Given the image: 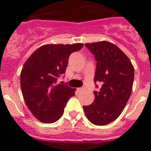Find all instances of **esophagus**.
I'll return each instance as SVG.
<instances>
[{"instance_id":"1","label":"esophagus","mask_w":151,"mask_h":151,"mask_svg":"<svg viewBox=\"0 0 151 151\" xmlns=\"http://www.w3.org/2000/svg\"><path fill=\"white\" fill-rule=\"evenodd\" d=\"M84 90H85V88H77V91H78V92H81Z\"/></svg>"}]
</instances>
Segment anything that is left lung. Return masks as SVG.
Instances as JSON below:
<instances>
[{"label": "left lung", "mask_w": 151, "mask_h": 151, "mask_svg": "<svg viewBox=\"0 0 151 151\" xmlns=\"http://www.w3.org/2000/svg\"><path fill=\"white\" fill-rule=\"evenodd\" d=\"M94 56L96 70L94 82L101 87L94 91L93 104L84 106L91 123L105 125L116 119L127 104L132 90L134 67L130 60L115 45L108 41L85 44Z\"/></svg>", "instance_id": "obj_1"}]
</instances>
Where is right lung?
Returning <instances> with one entry per match:
<instances>
[{"mask_svg":"<svg viewBox=\"0 0 151 151\" xmlns=\"http://www.w3.org/2000/svg\"><path fill=\"white\" fill-rule=\"evenodd\" d=\"M83 44L47 45L35 50L24 64L20 85L24 101L36 119L52 123L62 116L76 89L57 84L65 73L70 54L82 48Z\"/></svg>","mask_w":151,"mask_h":151,"instance_id":"add662e5","label":"right lung"}]
</instances>
